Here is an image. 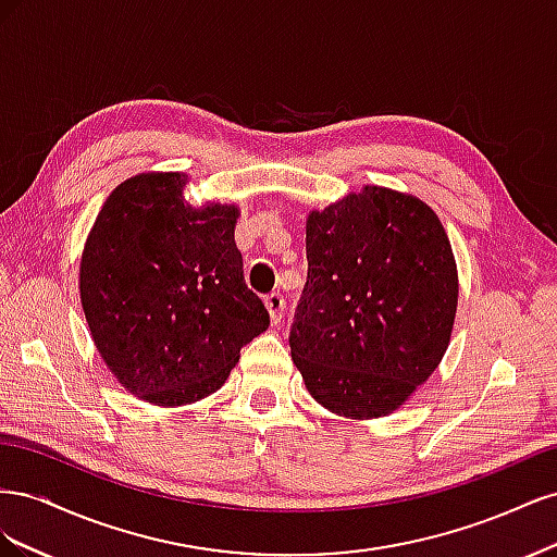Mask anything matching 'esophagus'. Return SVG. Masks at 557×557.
<instances>
[{"instance_id": "1", "label": "esophagus", "mask_w": 557, "mask_h": 557, "mask_svg": "<svg viewBox=\"0 0 557 557\" xmlns=\"http://www.w3.org/2000/svg\"><path fill=\"white\" fill-rule=\"evenodd\" d=\"M264 307H267V311H269V318H272V325H278L281 320H283V313H285V301H283V297H281L278 293L267 295Z\"/></svg>"}]
</instances>
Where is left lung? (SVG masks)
Returning a JSON list of instances; mask_svg holds the SVG:
<instances>
[{
  "instance_id": "8db88e82",
  "label": "left lung",
  "mask_w": 557,
  "mask_h": 557,
  "mask_svg": "<svg viewBox=\"0 0 557 557\" xmlns=\"http://www.w3.org/2000/svg\"><path fill=\"white\" fill-rule=\"evenodd\" d=\"M307 260L290 352L309 395L350 420L391 416L450 344L460 283L442 221L411 193L362 185L309 211Z\"/></svg>"
}]
</instances>
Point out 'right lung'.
I'll list each match as a JSON object with an SVG mask.
<instances>
[{
  "label": "right lung",
  "instance_id": "add662e5",
  "mask_svg": "<svg viewBox=\"0 0 557 557\" xmlns=\"http://www.w3.org/2000/svg\"><path fill=\"white\" fill-rule=\"evenodd\" d=\"M185 183L141 172L115 185L78 264L99 358L129 395L172 409L221 391L242 346L269 327L234 244L239 207H193Z\"/></svg>",
  "mask_w": 557,
  "mask_h": 557
}]
</instances>
